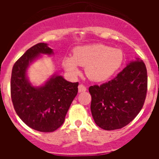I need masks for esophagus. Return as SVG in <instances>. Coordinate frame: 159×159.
<instances>
[{"label": "esophagus", "instance_id": "esophagus-1", "mask_svg": "<svg viewBox=\"0 0 159 159\" xmlns=\"http://www.w3.org/2000/svg\"><path fill=\"white\" fill-rule=\"evenodd\" d=\"M78 90L79 92H84L87 91V88L84 86V84H80L78 87Z\"/></svg>", "mask_w": 159, "mask_h": 159}]
</instances>
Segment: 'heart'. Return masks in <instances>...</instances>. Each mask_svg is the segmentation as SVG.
<instances>
[{
  "label": "heart",
  "instance_id": "obj_1",
  "mask_svg": "<svg viewBox=\"0 0 159 159\" xmlns=\"http://www.w3.org/2000/svg\"><path fill=\"white\" fill-rule=\"evenodd\" d=\"M120 49L102 43L79 47L74 50L73 57H67L63 65L73 75L80 73L79 65L86 67V73L92 80L103 82L113 76L123 62Z\"/></svg>",
  "mask_w": 159,
  "mask_h": 159
}]
</instances>
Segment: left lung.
I'll list each match as a JSON object with an SVG mask.
<instances>
[{
  "label": "left lung",
  "mask_w": 159,
  "mask_h": 159,
  "mask_svg": "<svg viewBox=\"0 0 159 159\" xmlns=\"http://www.w3.org/2000/svg\"><path fill=\"white\" fill-rule=\"evenodd\" d=\"M147 92V71L143 61L131 62L111 80L89 88L94 121L103 130L121 129L137 116Z\"/></svg>",
  "instance_id": "8db88e82"
}]
</instances>
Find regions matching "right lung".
Segmentation results:
<instances>
[{
	"label": "right lung",
	"mask_w": 159,
	"mask_h": 159,
	"mask_svg": "<svg viewBox=\"0 0 159 159\" xmlns=\"http://www.w3.org/2000/svg\"><path fill=\"white\" fill-rule=\"evenodd\" d=\"M40 53L52 54V50L47 43H36L16 60L12 67L10 91L14 109L22 121L32 129L47 133L62 126L77 95L79 83L57 75L40 88L31 86L26 69Z\"/></svg>",
	"instance_id": "right-lung-1"
}]
</instances>
